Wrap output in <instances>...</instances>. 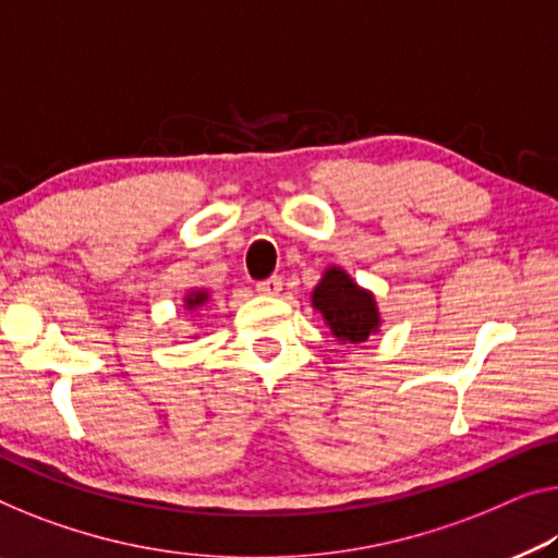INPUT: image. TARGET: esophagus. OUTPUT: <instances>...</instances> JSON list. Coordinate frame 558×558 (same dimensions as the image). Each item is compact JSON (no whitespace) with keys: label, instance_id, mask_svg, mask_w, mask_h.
<instances>
[{"label":"esophagus","instance_id":"1","mask_svg":"<svg viewBox=\"0 0 558 558\" xmlns=\"http://www.w3.org/2000/svg\"><path fill=\"white\" fill-rule=\"evenodd\" d=\"M255 290H257V293H260V295H280L282 280H280L278 276H272V278H268V280L257 282Z\"/></svg>","mask_w":558,"mask_h":558}]
</instances>
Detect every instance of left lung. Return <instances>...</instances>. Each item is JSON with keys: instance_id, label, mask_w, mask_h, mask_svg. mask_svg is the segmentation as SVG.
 I'll use <instances>...</instances> for the list:
<instances>
[{"instance_id": "1", "label": "left lung", "mask_w": 558, "mask_h": 558, "mask_svg": "<svg viewBox=\"0 0 558 558\" xmlns=\"http://www.w3.org/2000/svg\"><path fill=\"white\" fill-rule=\"evenodd\" d=\"M313 311L320 313L330 336L340 345H365L384 326L373 290L359 286L340 265H328L311 293Z\"/></svg>"}]
</instances>
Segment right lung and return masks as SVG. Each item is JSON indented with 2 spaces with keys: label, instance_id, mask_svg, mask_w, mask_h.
Here are the masks:
<instances>
[{
  "label": "right lung",
  "instance_id": "obj_1",
  "mask_svg": "<svg viewBox=\"0 0 558 558\" xmlns=\"http://www.w3.org/2000/svg\"><path fill=\"white\" fill-rule=\"evenodd\" d=\"M207 303H210V290L207 288H190L185 298H182V307H185L190 315H197L199 311H205Z\"/></svg>",
  "mask_w": 558,
  "mask_h": 558
}]
</instances>
